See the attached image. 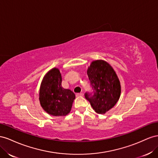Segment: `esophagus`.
Returning <instances> with one entry per match:
<instances>
[{"label": "esophagus", "mask_w": 158, "mask_h": 158, "mask_svg": "<svg viewBox=\"0 0 158 158\" xmlns=\"http://www.w3.org/2000/svg\"><path fill=\"white\" fill-rule=\"evenodd\" d=\"M76 96H77V97H83V93H77V94H76Z\"/></svg>", "instance_id": "34e87169"}]
</instances>
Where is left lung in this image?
Instances as JSON below:
<instances>
[{"label":"left lung","mask_w":158,"mask_h":158,"mask_svg":"<svg viewBox=\"0 0 158 158\" xmlns=\"http://www.w3.org/2000/svg\"><path fill=\"white\" fill-rule=\"evenodd\" d=\"M87 75L93 92H86L85 97L97 113L105 114L118 101L121 88L113 68L103 60L91 63Z\"/></svg>","instance_id":"left-lung-1"}]
</instances>
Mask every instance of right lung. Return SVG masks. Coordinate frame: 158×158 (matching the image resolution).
I'll list each match as a JSON object with an SVG mask.
<instances>
[{
  "label": "right lung",
  "instance_id": "obj_1",
  "mask_svg": "<svg viewBox=\"0 0 158 158\" xmlns=\"http://www.w3.org/2000/svg\"><path fill=\"white\" fill-rule=\"evenodd\" d=\"M61 82L60 71L53 68L45 75L40 89V105L52 116H63L69 113L75 98L73 91L62 87Z\"/></svg>",
  "mask_w": 158,
  "mask_h": 158
}]
</instances>
